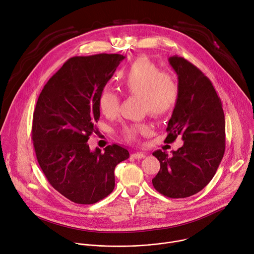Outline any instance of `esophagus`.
<instances>
[{
  "instance_id": "esophagus-1",
  "label": "esophagus",
  "mask_w": 254,
  "mask_h": 254,
  "mask_svg": "<svg viewBox=\"0 0 254 254\" xmlns=\"http://www.w3.org/2000/svg\"><path fill=\"white\" fill-rule=\"evenodd\" d=\"M131 157L132 158H134V159H136V160H139V159H143L144 157H146V155H144L143 153H133L132 155H131Z\"/></svg>"
}]
</instances>
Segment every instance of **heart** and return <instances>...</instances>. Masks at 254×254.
Here are the masks:
<instances>
[{"mask_svg":"<svg viewBox=\"0 0 254 254\" xmlns=\"http://www.w3.org/2000/svg\"><path fill=\"white\" fill-rule=\"evenodd\" d=\"M122 84L127 93L141 96L144 112L153 117H163L176 106L179 98V84L174 74L162 71L147 57L135 59L122 76ZM120 95L111 88H103L98 97V106L106 117H115L120 111ZM147 125H136L124 128V134L135 140L139 133L148 132Z\"/></svg>","mask_w":254,"mask_h":254,"instance_id":"obj_1","label":"heart"}]
</instances>
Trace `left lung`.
Masks as SVG:
<instances>
[{
  "label": "left lung",
  "mask_w": 254,
  "mask_h": 254,
  "mask_svg": "<svg viewBox=\"0 0 254 254\" xmlns=\"http://www.w3.org/2000/svg\"><path fill=\"white\" fill-rule=\"evenodd\" d=\"M169 61L180 92L166 139L181 135L184 144L172 157L161 150L153 153L161 168L152 182L159 193L177 199L197 194L214 177L225 152V117L220 97L199 68L177 55Z\"/></svg>",
  "instance_id": "8db88e82"
}]
</instances>
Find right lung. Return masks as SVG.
Listing matches in <instances>:
<instances>
[{
    "label": "right lung",
    "mask_w": 254,
    "mask_h": 254,
    "mask_svg": "<svg viewBox=\"0 0 254 254\" xmlns=\"http://www.w3.org/2000/svg\"><path fill=\"white\" fill-rule=\"evenodd\" d=\"M121 54L68 59L43 87L33 115L36 157L50 185L77 204H94L115 189L116 166L129 157L114 143L91 152L87 140L97 131L98 97Z\"/></svg>",
    "instance_id": "add662e5"
}]
</instances>
